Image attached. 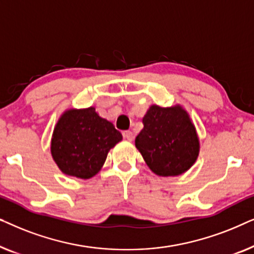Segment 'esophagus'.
Here are the masks:
<instances>
[{
	"mask_svg": "<svg viewBox=\"0 0 254 254\" xmlns=\"http://www.w3.org/2000/svg\"><path fill=\"white\" fill-rule=\"evenodd\" d=\"M124 137L126 138V140H128V141H133V140H134V134H133V131H130V130L124 131Z\"/></svg>",
	"mask_w": 254,
	"mask_h": 254,
	"instance_id": "esophagus-1",
	"label": "esophagus"
}]
</instances>
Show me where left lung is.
<instances>
[{
  "label": "left lung",
  "instance_id": "8db88e82",
  "mask_svg": "<svg viewBox=\"0 0 254 254\" xmlns=\"http://www.w3.org/2000/svg\"><path fill=\"white\" fill-rule=\"evenodd\" d=\"M135 145L147 165L162 177L187 171L199 155V138L189 114L182 106L151 105Z\"/></svg>",
  "mask_w": 254,
  "mask_h": 254
}]
</instances>
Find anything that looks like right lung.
I'll return each mask as SVG.
<instances>
[{
    "instance_id": "right-lung-1",
    "label": "right lung",
    "mask_w": 254,
    "mask_h": 254,
    "mask_svg": "<svg viewBox=\"0 0 254 254\" xmlns=\"http://www.w3.org/2000/svg\"><path fill=\"white\" fill-rule=\"evenodd\" d=\"M123 140L113 124L95 107L68 110L54 128L51 152L64 175L89 179L99 172L110 149Z\"/></svg>"
}]
</instances>
